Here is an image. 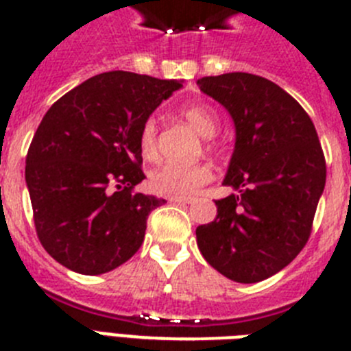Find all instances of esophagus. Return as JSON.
Listing matches in <instances>:
<instances>
[{
  "label": "esophagus",
  "mask_w": 351,
  "mask_h": 351,
  "mask_svg": "<svg viewBox=\"0 0 351 351\" xmlns=\"http://www.w3.org/2000/svg\"><path fill=\"white\" fill-rule=\"evenodd\" d=\"M197 198L195 197H170L169 202H173V204H193Z\"/></svg>",
  "instance_id": "obj_1"
}]
</instances>
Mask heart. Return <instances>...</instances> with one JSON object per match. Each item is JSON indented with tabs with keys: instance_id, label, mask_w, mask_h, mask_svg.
Here are the masks:
<instances>
[{
	"instance_id": "heart-1",
	"label": "heart",
	"mask_w": 351,
	"mask_h": 351,
	"mask_svg": "<svg viewBox=\"0 0 351 351\" xmlns=\"http://www.w3.org/2000/svg\"><path fill=\"white\" fill-rule=\"evenodd\" d=\"M179 110L202 137L209 138L216 135L219 128V117L213 105L204 100H195L182 105ZM209 147L213 145L209 144ZM138 149L144 160L153 161L158 158V125L154 117H147L142 123L141 132H138ZM210 179H213V172L204 163L190 167L165 163L151 172L149 186L158 195L188 197V195L197 193Z\"/></svg>"
}]
</instances>
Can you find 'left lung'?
<instances>
[{"label":"left lung","instance_id":"obj_1","mask_svg":"<svg viewBox=\"0 0 351 351\" xmlns=\"http://www.w3.org/2000/svg\"><path fill=\"white\" fill-rule=\"evenodd\" d=\"M234 119L235 147L216 200L218 216L197 228L204 258L237 283H258L287 267L309 235L327 167L318 133L278 84L232 71L197 80Z\"/></svg>","mask_w":351,"mask_h":351}]
</instances>
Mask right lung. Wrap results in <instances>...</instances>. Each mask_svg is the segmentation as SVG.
<instances>
[{
    "label": "right lung",
    "mask_w": 351,
    "mask_h": 351,
    "mask_svg": "<svg viewBox=\"0 0 351 351\" xmlns=\"http://www.w3.org/2000/svg\"><path fill=\"white\" fill-rule=\"evenodd\" d=\"M182 84L132 71L100 73L63 95L43 116L26 156L36 235L70 271L119 267L144 243L163 198L133 191L145 179L138 132Z\"/></svg>",
    "instance_id": "obj_1"
}]
</instances>
